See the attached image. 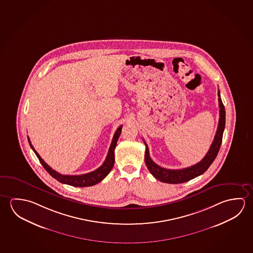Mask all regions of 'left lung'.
<instances>
[{
	"label": "left lung",
	"mask_w": 253,
	"mask_h": 253,
	"mask_svg": "<svg viewBox=\"0 0 253 253\" xmlns=\"http://www.w3.org/2000/svg\"><path fill=\"white\" fill-rule=\"evenodd\" d=\"M218 97H219V119L218 128L216 131L215 137L211 143L210 149L207 152L206 156L197 164L193 166L189 167L182 169H168L159 166L156 163L153 162V160L150 158L149 149L148 146L145 145V161L147 169H149L150 173L153 174L155 178L160 180L161 182L166 183H182V182H188L191 179L199 176L207 171V169L210 167L211 163L215 160L217 154L219 153V147L221 145L222 136H223L224 128H225V119H226V113L224 108L222 100L220 99L219 91H218Z\"/></svg>",
	"instance_id": "8db88e82"
}]
</instances>
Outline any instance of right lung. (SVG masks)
<instances>
[{"label":"right lung","mask_w":253,"mask_h":253,"mask_svg":"<svg viewBox=\"0 0 253 253\" xmlns=\"http://www.w3.org/2000/svg\"><path fill=\"white\" fill-rule=\"evenodd\" d=\"M122 127L123 125H121L119 128L116 129V133L113 137L112 143L110 145L109 150H108V155L103 162V164L97 169L87 173V174H79V175H68V174H61L58 172H56L55 170L52 169L46 162L42 160V157L39 155V153L35 151L34 146L32 145L29 137L30 146L31 148L34 150V153L37 155L38 159L40 162L42 163V166L44 167V169L48 172V174L53 176L54 179H56L58 182L65 184H69L71 186L74 187H88L95 185L98 182H101L112 169L114 163H115V148H116V143L118 138L120 137L121 131H122Z\"/></svg>","instance_id":"add662e5"}]
</instances>
